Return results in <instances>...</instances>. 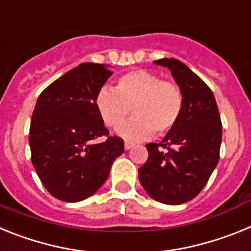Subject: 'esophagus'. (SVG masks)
I'll return each instance as SVG.
<instances>
[{
    "label": "esophagus",
    "instance_id": "obj_1",
    "mask_svg": "<svg viewBox=\"0 0 251 251\" xmlns=\"http://www.w3.org/2000/svg\"><path fill=\"white\" fill-rule=\"evenodd\" d=\"M133 146H134V145H133L132 142H128V141L124 142V148H126V150H127V151L130 150V148H132Z\"/></svg>",
    "mask_w": 251,
    "mask_h": 251
}]
</instances>
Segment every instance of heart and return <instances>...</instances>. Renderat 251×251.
Masks as SVG:
<instances>
[{
	"label": "heart",
	"instance_id": "b5f03b06",
	"mask_svg": "<svg viewBox=\"0 0 251 251\" xmlns=\"http://www.w3.org/2000/svg\"><path fill=\"white\" fill-rule=\"evenodd\" d=\"M95 105L104 123L119 127L130 113L132 119L118 129L119 136L142 141L153 132L162 136L178 122L183 108V94L178 86L146 70L122 75L117 88L103 86L97 94Z\"/></svg>",
	"mask_w": 251,
	"mask_h": 251
}]
</instances>
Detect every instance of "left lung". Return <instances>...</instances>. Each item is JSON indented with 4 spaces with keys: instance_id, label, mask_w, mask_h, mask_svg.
<instances>
[{
    "instance_id": "8db88e82",
    "label": "left lung",
    "mask_w": 251,
    "mask_h": 251,
    "mask_svg": "<svg viewBox=\"0 0 251 251\" xmlns=\"http://www.w3.org/2000/svg\"><path fill=\"white\" fill-rule=\"evenodd\" d=\"M153 63L170 70L183 94V108L161 143L146 146L148 159L138 170L139 182L153 200L181 205L200 194L217 166L223 126L214 93L201 77L174 57Z\"/></svg>"
}]
</instances>
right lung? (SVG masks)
Listing matches in <instances>:
<instances>
[{
  "instance_id": "obj_1",
  "label": "right lung",
  "mask_w": 251,
  "mask_h": 251,
  "mask_svg": "<svg viewBox=\"0 0 251 251\" xmlns=\"http://www.w3.org/2000/svg\"><path fill=\"white\" fill-rule=\"evenodd\" d=\"M110 75L105 64H80L37 98L30 124L31 161L57 200L79 202L94 195L124 152L123 139L109 137L95 105ZM100 136L107 139L99 144Z\"/></svg>"
}]
</instances>
